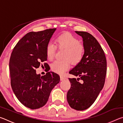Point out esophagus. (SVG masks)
<instances>
[{
    "mask_svg": "<svg viewBox=\"0 0 123 123\" xmlns=\"http://www.w3.org/2000/svg\"><path fill=\"white\" fill-rule=\"evenodd\" d=\"M67 78H66L65 76H60V80L61 81H63V80H66Z\"/></svg>",
    "mask_w": 123,
    "mask_h": 123,
    "instance_id": "esophagus-1",
    "label": "esophagus"
}]
</instances>
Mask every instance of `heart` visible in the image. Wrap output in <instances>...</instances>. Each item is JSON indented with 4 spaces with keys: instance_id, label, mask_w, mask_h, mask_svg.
Returning a JSON list of instances; mask_svg holds the SVG:
<instances>
[{
    "instance_id": "obj_1",
    "label": "heart",
    "mask_w": 123,
    "mask_h": 123,
    "mask_svg": "<svg viewBox=\"0 0 123 123\" xmlns=\"http://www.w3.org/2000/svg\"><path fill=\"white\" fill-rule=\"evenodd\" d=\"M57 47L60 49H65L62 60H56L51 64V70L56 73L62 74L69 69L70 62L77 64L81 61L84 56L85 48L79 39L70 33L62 34L56 39ZM56 47L51 43L46 47L48 59L53 60L55 57Z\"/></svg>"
}]
</instances>
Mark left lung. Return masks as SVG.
Segmentation results:
<instances>
[{
    "label": "left lung",
    "instance_id": "8db88e82",
    "mask_svg": "<svg viewBox=\"0 0 123 123\" xmlns=\"http://www.w3.org/2000/svg\"><path fill=\"white\" fill-rule=\"evenodd\" d=\"M75 32L82 37L85 53L81 61L69 72L79 78H69L71 87L67 99L72 109L83 111L94 103L103 88L107 62L103 49L95 37L87 32Z\"/></svg>",
    "mask_w": 123,
    "mask_h": 123
}]
</instances>
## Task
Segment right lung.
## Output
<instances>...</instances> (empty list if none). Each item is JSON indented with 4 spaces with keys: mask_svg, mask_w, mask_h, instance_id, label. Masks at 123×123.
Here are the masks:
<instances>
[{
    "mask_svg": "<svg viewBox=\"0 0 123 123\" xmlns=\"http://www.w3.org/2000/svg\"><path fill=\"white\" fill-rule=\"evenodd\" d=\"M56 28L26 34L17 43L10 57L11 85L20 103L29 109L43 107L48 100L52 89L60 80V76L48 72L37 74L36 69L47 61L46 47ZM48 65L44 63L45 67Z\"/></svg>",
    "mask_w": 123,
    "mask_h": 123,
    "instance_id": "obj_1",
    "label": "right lung"
}]
</instances>
